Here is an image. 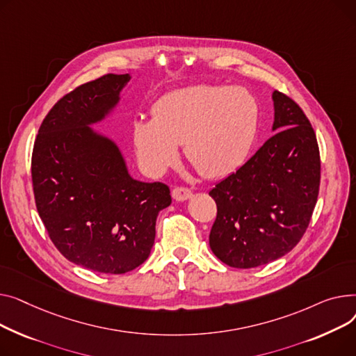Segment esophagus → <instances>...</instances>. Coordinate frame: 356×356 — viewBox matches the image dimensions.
<instances>
[{"label":"esophagus","instance_id":"34e87169","mask_svg":"<svg viewBox=\"0 0 356 356\" xmlns=\"http://www.w3.org/2000/svg\"><path fill=\"white\" fill-rule=\"evenodd\" d=\"M191 195H193V191L186 186H175L172 190V197L177 201H185V200L190 198Z\"/></svg>","mask_w":356,"mask_h":356}]
</instances>
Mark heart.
<instances>
[{
	"mask_svg": "<svg viewBox=\"0 0 356 356\" xmlns=\"http://www.w3.org/2000/svg\"><path fill=\"white\" fill-rule=\"evenodd\" d=\"M259 103L244 88L197 85L166 93L152 119L134 123V143L145 171L161 174L178 159V145L204 177L227 175L245 161L257 136Z\"/></svg>",
	"mask_w": 356,
	"mask_h": 356,
	"instance_id": "heart-1",
	"label": "heart"
}]
</instances>
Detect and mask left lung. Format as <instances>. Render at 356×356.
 <instances>
[{"label":"left lung","mask_w":356,"mask_h":356,"mask_svg":"<svg viewBox=\"0 0 356 356\" xmlns=\"http://www.w3.org/2000/svg\"><path fill=\"white\" fill-rule=\"evenodd\" d=\"M273 100L277 132L210 191L217 204L210 247L229 267H259L287 254L306 233L318 201L316 134L293 99L275 90Z\"/></svg>","instance_id":"left-lung-1"}]
</instances>
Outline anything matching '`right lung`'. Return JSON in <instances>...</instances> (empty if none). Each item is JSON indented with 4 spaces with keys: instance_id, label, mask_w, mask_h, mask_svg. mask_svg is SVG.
I'll list each match as a JSON object with an SVG mask.
<instances>
[{
    "instance_id": "right-lung-1",
    "label": "right lung",
    "mask_w": 356,
    "mask_h": 356,
    "mask_svg": "<svg viewBox=\"0 0 356 356\" xmlns=\"http://www.w3.org/2000/svg\"><path fill=\"white\" fill-rule=\"evenodd\" d=\"M129 74L77 86L50 109L31 156L38 216L58 252L97 273L123 275L148 259L170 186L134 179L118 146L89 124L108 115Z\"/></svg>"
}]
</instances>
